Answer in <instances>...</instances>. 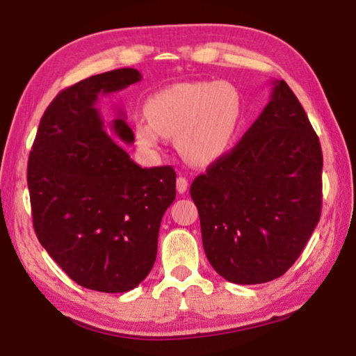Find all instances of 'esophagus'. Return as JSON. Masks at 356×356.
Here are the masks:
<instances>
[{
	"label": "esophagus",
	"instance_id": "obj_1",
	"mask_svg": "<svg viewBox=\"0 0 356 356\" xmlns=\"http://www.w3.org/2000/svg\"><path fill=\"white\" fill-rule=\"evenodd\" d=\"M176 186H177V191L180 193V195H182V193H185L186 188H188V179H185V177H182V176L177 177Z\"/></svg>",
	"mask_w": 356,
	"mask_h": 356
}]
</instances>
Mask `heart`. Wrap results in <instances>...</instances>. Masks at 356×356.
<instances>
[{
	"mask_svg": "<svg viewBox=\"0 0 356 356\" xmlns=\"http://www.w3.org/2000/svg\"><path fill=\"white\" fill-rule=\"evenodd\" d=\"M145 118H135V138L146 150L161 136L176 138L179 154L193 165H210L236 141L243 122V100L227 81L177 83L150 95Z\"/></svg>",
	"mask_w": 356,
	"mask_h": 356,
	"instance_id": "heart-1",
	"label": "heart"
}]
</instances>
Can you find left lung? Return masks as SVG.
<instances>
[{
  "mask_svg": "<svg viewBox=\"0 0 356 356\" xmlns=\"http://www.w3.org/2000/svg\"><path fill=\"white\" fill-rule=\"evenodd\" d=\"M231 152L193 180L202 245L215 272L236 284L284 275L321 218L322 149L284 80Z\"/></svg>",
  "mask_w": 356,
  "mask_h": 356,
  "instance_id": "1",
  "label": "left lung"
}]
</instances>
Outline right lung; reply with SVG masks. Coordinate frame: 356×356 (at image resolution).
Segmentation results:
<instances>
[{"label":"right lung","mask_w":356,"mask_h":356,"mask_svg":"<svg viewBox=\"0 0 356 356\" xmlns=\"http://www.w3.org/2000/svg\"><path fill=\"white\" fill-rule=\"evenodd\" d=\"M124 67L59 92L40 119L28 161L33 225L70 280L91 291L135 289L154 267L160 222L176 197L171 166L143 168L106 134L99 95L141 80ZM111 130L131 144L118 108Z\"/></svg>","instance_id":"add662e5"}]
</instances>
